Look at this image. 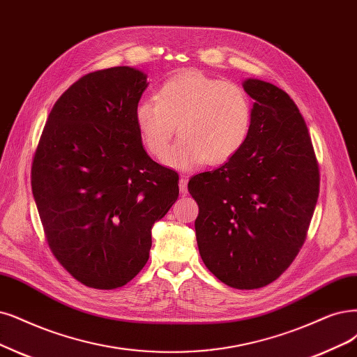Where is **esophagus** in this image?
I'll return each mask as SVG.
<instances>
[{
	"mask_svg": "<svg viewBox=\"0 0 357 357\" xmlns=\"http://www.w3.org/2000/svg\"><path fill=\"white\" fill-rule=\"evenodd\" d=\"M179 191L182 194H187L188 192V178L181 176V179H179Z\"/></svg>",
	"mask_w": 357,
	"mask_h": 357,
	"instance_id": "34e87169",
	"label": "esophagus"
}]
</instances>
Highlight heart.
Instances as JSON below:
<instances>
[{
	"mask_svg": "<svg viewBox=\"0 0 357 357\" xmlns=\"http://www.w3.org/2000/svg\"><path fill=\"white\" fill-rule=\"evenodd\" d=\"M134 119L145 150L157 160L166 155L178 124L181 138L165 163L190 170L227 162L244 147L253 105L240 85L183 70L165 81L155 98L139 100Z\"/></svg>",
	"mask_w": 357,
	"mask_h": 357,
	"instance_id": "b5f03b06",
	"label": "heart"
}]
</instances>
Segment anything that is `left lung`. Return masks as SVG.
<instances>
[{
  "mask_svg": "<svg viewBox=\"0 0 357 357\" xmlns=\"http://www.w3.org/2000/svg\"><path fill=\"white\" fill-rule=\"evenodd\" d=\"M255 100L244 147L188 182L199 204L195 235L206 268L232 288H261L291 265L319 195V169L305 119L285 91L245 79Z\"/></svg>",
  "mask_w": 357,
  "mask_h": 357,
  "instance_id": "obj_1",
  "label": "left lung"
}]
</instances>
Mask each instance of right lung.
Returning a JSON list of instances; mask_svg holds the SVG:
<instances>
[{
	"label": "right lung",
	"mask_w": 357,
	"mask_h": 357,
	"mask_svg": "<svg viewBox=\"0 0 357 357\" xmlns=\"http://www.w3.org/2000/svg\"><path fill=\"white\" fill-rule=\"evenodd\" d=\"M142 70L76 81L48 114L32 162V192L52 255L86 287L113 289L145 266L151 228L178 199L179 176L144 150L134 110Z\"/></svg>",
	"instance_id": "add662e5"
}]
</instances>
